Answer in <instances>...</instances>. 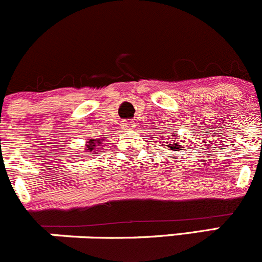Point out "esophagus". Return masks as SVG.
I'll list each match as a JSON object with an SVG mask.
<instances>
[{"label": "esophagus", "mask_w": 262, "mask_h": 262, "mask_svg": "<svg viewBox=\"0 0 262 262\" xmlns=\"http://www.w3.org/2000/svg\"><path fill=\"white\" fill-rule=\"evenodd\" d=\"M122 126H125V127H134V122L132 121H125L122 123Z\"/></svg>", "instance_id": "obj_1"}]
</instances>
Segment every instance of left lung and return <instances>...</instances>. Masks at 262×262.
I'll return each instance as SVG.
<instances>
[{"instance_id": "1", "label": "left lung", "mask_w": 262, "mask_h": 262, "mask_svg": "<svg viewBox=\"0 0 262 262\" xmlns=\"http://www.w3.org/2000/svg\"><path fill=\"white\" fill-rule=\"evenodd\" d=\"M176 135H173V137H174ZM168 149H170V150H173V151H177V149H182V147H181V145H178V144H169V146H167Z\"/></svg>"}]
</instances>
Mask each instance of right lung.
Wrapping results in <instances>:
<instances>
[{"label":"right lung","mask_w":262,"mask_h":262,"mask_svg":"<svg viewBox=\"0 0 262 262\" xmlns=\"http://www.w3.org/2000/svg\"><path fill=\"white\" fill-rule=\"evenodd\" d=\"M94 141H95V140H90V144L86 145L88 151H94V150H95V146H97V145H95Z\"/></svg>","instance_id":"1"}]
</instances>
